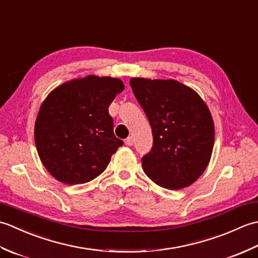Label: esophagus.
<instances>
[{
	"label": "esophagus",
	"instance_id": "34e87169",
	"mask_svg": "<svg viewBox=\"0 0 258 258\" xmlns=\"http://www.w3.org/2000/svg\"><path fill=\"white\" fill-rule=\"evenodd\" d=\"M124 142H125V144L127 145V146H132L133 143H134V139L132 138V136H128V138L126 139Z\"/></svg>",
	"mask_w": 258,
	"mask_h": 258
}]
</instances>
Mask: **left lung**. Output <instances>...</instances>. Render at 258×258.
Segmentation results:
<instances>
[{
    "instance_id": "obj_1",
    "label": "left lung",
    "mask_w": 258,
    "mask_h": 258,
    "mask_svg": "<svg viewBox=\"0 0 258 258\" xmlns=\"http://www.w3.org/2000/svg\"><path fill=\"white\" fill-rule=\"evenodd\" d=\"M136 100L150 120L153 147L142 157L145 174L167 189L193 184L210 163L214 122L195 91L175 80L131 79Z\"/></svg>"
}]
</instances>
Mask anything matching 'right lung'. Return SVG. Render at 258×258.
<instances>
[{
	"label": "right lung",
	"instance_id": "obj_1",
	"mask_svg": "<svg viewBox=\"0 0 258 258\" xmlns=\"http://www.w3.org/2000/svg\"><path fill=\"white\" fill-rule=\"evenodd\" d=\"M123 82L89 75L53 90L38 111L34 139L43 165L69 185L83 184L105 171L123 145L113 132L108 114Z\"/></svg>",
	"mask_w": 258,
	"mask_h": 258
}]
</instances>
